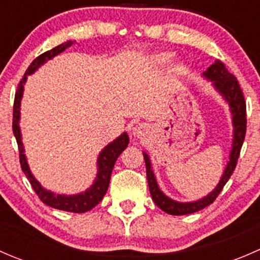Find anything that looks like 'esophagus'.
<instances>
[{
  "mask_svg": "<svg viewBox=\"0 0 260 260\" xmlns=\"http://www.w3.org/2000/svg\"><path fill=\"white\" fill-rule=\"evenodd\" d=\"M148 133V128L146 124H137L136 127H133L132 135L137 138H142Z\"/></svg>",
  "mask_w": 260,
  "mask_h": 260,
  "instance_id": "obj_1",
  "label": "esophagus"
}]
</instances>
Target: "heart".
<instances>
[{"mask_svg": "<svg viewBox=\"0 0 260 260\" xmlns=\"http://www.w3.org/2000/svg\"><path fill=\"white\" fill-rule=\"evenodd\" d=\"M172 57H174V55L171 52H159L154 56V61L159 65H166L171 61ZM177 69H180V68H177Z\"/></svg>", "mask_w": 260, "mask_h": 260, "instance_id": "1", "label": "heart"}]
</instances>
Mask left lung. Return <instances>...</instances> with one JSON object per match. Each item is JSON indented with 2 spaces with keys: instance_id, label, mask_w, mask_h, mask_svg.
<instances>
[{
  "instance_id": "8db88e82",
  "label": "left lung",
  "mask_w": 260,
  "mask_h": 260,
  "mask_svg": "<svg viewBox=\"0 0 260 260\" xmlns=\"http://www.w3.org/2000/svg\"><path fill=\"white\" fill-rule=\"evenodd\" d=\"M203 75L208 80L212 81V86L219 91L220 95H222V98L226 101V103L230 107V113L233 115V127H234V129H233V145L232 151H230L229 162H228L226 167H225L224 174H222L217 186L209 195H206L205 198L200 199L198 201H192V203H179V201L172 200L169 196L165 195L161 191V188L158 187L156 177H154L153 171H152L148 154L143 152V157H145L146 162L147 181H148V187L152 200L154 201V204L161 210H164L170 215L192 214V212L203 210L204 208L214 203V200L221 192L222 187L228 182V180L230 179L235 167H237L240 149H242L244 138H245L246 106L245 101H244L243 90L240 88L239 83H238L237 78L232 73L228 72L224 62H221L220 60H215L214 64L209 67L208 70Z\"/></svg>"
}]
</instances>
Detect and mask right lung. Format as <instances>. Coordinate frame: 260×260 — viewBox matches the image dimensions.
<instances>
[{"label": "right lung", "mask_w": 260, "mask_h": 260, "mask_svg": "<svg viewBox=\"0 0 260 260\" xmlns=\"http://www.w3.org/2000/svg\"><path fill=\"white\" fill-rule=\"evenodd\" d=\"M75 41L68 40L67 43L60 44L56 48L49 50V51L44 52L40 56L36 57L32 62L30 64V67L26 70L25 75L21 79L20 84H18V88L16 94H15V103H14V119H12V129H14V135L16 137L17 146H18V152H20V164L21 169H22L23 174L26 175L27 180L30 181L31 186H32L34 191L36 192V195L39 196L41 201L46 205L51 206V208L57 209V210H64L69 212H86L94 208L95 205H98L102 200H103L104 195H106L107 190H108L109 181H111V175L113 171V167L117 158L119 157V154L127 148L128 143H129V137L125 132H123L122 135L118 138H115L113 142L109 143L108 146H106L103 148V151L99 153L98 156V174H96L95 180H94L93 185L89 188H86L84 192L77 193V195H60V193H54L51 191L46 190L43 186L40 185L38 180L34 177V175L31 174L30 167L27 165V159H26L25 151H23V145L22 140H21V131H20V107H21V99H22L23 94V85H25L26 79H27V75L34 74L39 68L43 64H45L46 61L50 59H52L54 56L59 55L60 52L64 51L65 49L70 48L72 45H74Z\"/></svg>", "instance_id": "right-lung-1"}]
</instances>
